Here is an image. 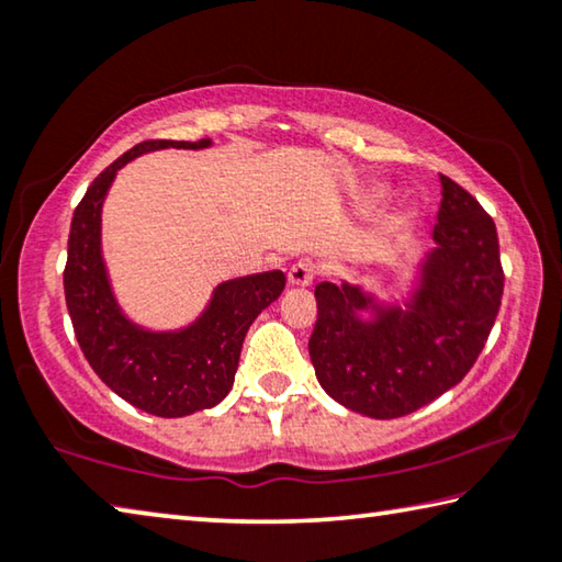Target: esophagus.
Instances as JSON below:
<instances>
[{"label":"esophagus","mask_w":562,"mask_h":562,"mask_svg":"<svg viewBox=\"0 0 562 562\" xmlns=\"http://www.w3.org/2000/svg\"><path fill=\"white\" fill-rule=\"evenodd\" d=\"M317 274H319V265L315 260L304 258V260H297L292 265L288 272V280H290V284H297V288H307V284L315 282Z\"/></svg>","instance_id":"34e87169"}]
</instances>
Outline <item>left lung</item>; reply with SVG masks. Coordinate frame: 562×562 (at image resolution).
I'll list each match as a JSON object with an SVG mask.
<instances>
[{
	"mask_svg": "<svg viewBox=\"0 0 562 562\" xmlns=\"http://www.w3.org/2000/svg\"><path fill=\"white\" fill-rule=\"evenodd\" d=\"M418 292L376 307L349 282H319L310 359L325 392L374 418H398L449 392L479 359L501 310L498 233L481 203L441 176L439 223ZM378 319L361 323L358 312Z\"/></svg>",
	"mask_w": 562,
	"mask_h": 562,
	"instance_id": "8db88e82",
	"label": "left lung"
}]
</instances>
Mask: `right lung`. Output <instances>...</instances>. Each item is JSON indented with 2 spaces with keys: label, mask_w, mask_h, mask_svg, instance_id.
Returning <instances> with one entry per match:
<instances>
[{
  "label": "right lung",
  "mask_w": 562,
  "mask_h": 562,
  "mask_svg": "<svg viewBox=\"0 0 562 562\" xmlns=\"http://www.w3.org/2000/svg\"><path fill=\"white\" fill-rule=\"evenodd\" d=\"M205 146L211 138L144 140L101 170L74 211L64 268L74 335L93 372L128 404L166 418L223 402L233 389L247 329L284 290L280 270L217 284L211 307L183 331H146L121 315L101 260L103 195L116 170L140 154Z\"/></svg>",
  "instance_id": "1"
}]
</instances>
